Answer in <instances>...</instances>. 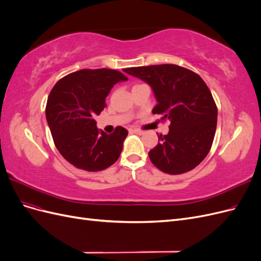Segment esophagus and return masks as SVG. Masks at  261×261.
Returning <instances> with one entry per match:
<instances>
[{"mask_svg":"<svg viewBox=\"0 0 261 261\" xmlns=\"http://www.w3.org/2000/svg\"><path fill=\"white\" fill-rule=\"evenodd\" d=\"M130 132L134 133V134H137V135H143V134H144L143 130L137 129V128H133V129H130Z\"/></svg>","mask_w":261,"mask_h":261,"instance_id":"1","label":"esophagus"}]
</instances>
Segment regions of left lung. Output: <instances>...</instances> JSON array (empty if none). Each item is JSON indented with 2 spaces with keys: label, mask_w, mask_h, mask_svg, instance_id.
<instances>
[{
  "label": "left lung",
  "mask_w": 261,
  "mask_h": 261,
  "mask_svg": "<svg viewBox=\"0 0 261 261\" xmlns=\"http://www.w3.org/2000/svg\"><path fill=\"white\" fill-rule=\"evenodd\" d=\"M124 72L151 86L158 102L152 113L171 122L167 135H158L159 143L148 153L150 161L171 175L195 169L209 153L217 128L218 108L206 83L175 64L129 67Z\"/></svg>",
  "instance_id": "8db88e82"
}]
</instances>
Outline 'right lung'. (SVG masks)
I'll list each match as a JSON object with an SVG mask.
<instances>
[{
	"instance_id": "right-lung-1",
	"label": "right lung",
	"mask_w": 261,
	"mask_h": 261,
	"mask_svg": "<svg viewBox=\"0 0 261 261\" xmlns=\"http://www.w3.org/2000/svg\"><path fill=\"white\" fill-rule=\"evenodd\" d=\"M127 81L115 69H81L54 85L45 116L55 147L75 168L88 172L111 167L121 155L127 129L117 126L108 135L94 121L106 108V98L118 82Z\"/></svg>"
}]
</instances>
